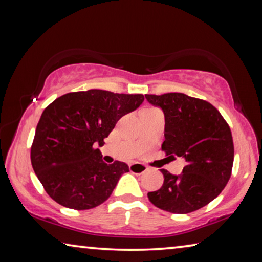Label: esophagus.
Segmentation results:
<instances>
[{
  "label": "esophagus",
  "instance_id": "obj_1",
  "mask_svg": "<svg viewBox=\"0 0 262 262\" xmlns=\"http://www.w3.org/2000/svg\"><path fill=\"white\" fill-rule=\"evenodd\" d=\"M130 172H134V173H144L145 171L148 170V167L144 165V164L141 163H133L129 165Z\"/></svg>",
  "mask_w": 262,
  "mask_h": 262
}]
</instances>
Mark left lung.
Returning a JSON list of instances; mask_svg holds the SVG:
<instances>
[{
    "label": "left lung",
    "mask_w": 262,
    "mask_h": 262,
    "mask_svg": "<svg viewBox=\"0 0 262 262\" xmlns=\"http://www.w3.org/2000/svg\"><path fill=\"white\" fill-rule=\"evenodd\" d=\"M145 98L165 118L162 149L186 161L178 176L161 168L163 186L148 193L149 200L172 214L200 209L219 196L231 176L234 149L230 127L206 100L178 92Z\"/></svg>",
    "instance_id": "left-lung-1"
}]
</instances>
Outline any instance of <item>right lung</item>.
<instances>
[{"label": "right lung", "instance_id": "add662e5", "mask_svg": "<svg viewBox=\"0 0 262 262\" xmlns=\"http://www.w3.org/2000/svg\"><path fill=\"white\" fill-rule=\"evenodd\" d=\"M143 100V95L92 89L63 95L47 106L35 129L31 163L53 200L76 210L107 200L129 167L119 161L106 164L98 147L119 119Z\"/></svg>", "mask_w": 262, "mask_h": 262}]
</instances>
